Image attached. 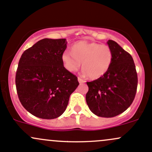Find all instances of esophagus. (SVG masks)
Here are the masks:
<instances>
[{
    "label": "esophagus",
    "instance_id": "34e87169",
    "mask_svg": "<svg viewBox=\"0 0 152 152\" xmlns=\"http://www.w3.org/2000/svg\"><path fill=\"white\" fill-rule=\"evenodd\" d=\"M77 80H78V82H79L80 83H86V81H85L84 80H83L82 78H80V77H78Z\"/></svg>",
    "mask_w": 152,
    "mask_h": 152
}]
</instances>
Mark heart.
I'll return each instance as SVG.
<instances>
[{
    "instance_id": "heart-1",
    "label": "heart",
    "mask_w": 152,
    "mask_h": 152,
    "mask_svg": "<svg viewBox=\"0 0 152 152\" xmlns=\"http://www.w3.org/2000/svg\"><path fill=\"white\" fill-rule=\"evenodd\" d=\"M71 53L65 51L61 55L64 67L70 72H75L82 63L84 73L92 80L104 76L113 61V52L110 47L96 43L80 41L72 47Z\"/></svg>"
}]
</instances>
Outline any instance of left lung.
I'll return each mask as SVG.
<instances>
[{"label":"left lung","instance_id":"obj_1","mask_svg":"<svg viewBox=\"0 0 152 152\" xmlns=\"http://www.w3.org/2000/svg\"><path fill=\"white\" fill-rule=\"evenodd\" d=\"M113 52L109 69L102 77L88 82L86 99L90 110L102 117H113L131 105L136 94L138 77L130 53L117 43L107 41Z\"/></svg>","mask_w":152,"mask_h":152}]
</instances>
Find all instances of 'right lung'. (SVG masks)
<instances>
[{
  "instance_id": "add662e5",
  "label": "right lung",
  "mask_w": 152,
  "mask_h": 152,
  "mask_svg": "<svg viewBox=\"0 0 152 152\" xmlns=\"http://www.w3.org/2000/svg\"><path fill=\"white\" fill-rule=\"evenodd\" d=\"M66 44V39H42L19 59L16 74L19 101L26 110L39 118L60 117L79 86L77 77L65 69L61 61Z\"/></svg>"
}]
</instances>
